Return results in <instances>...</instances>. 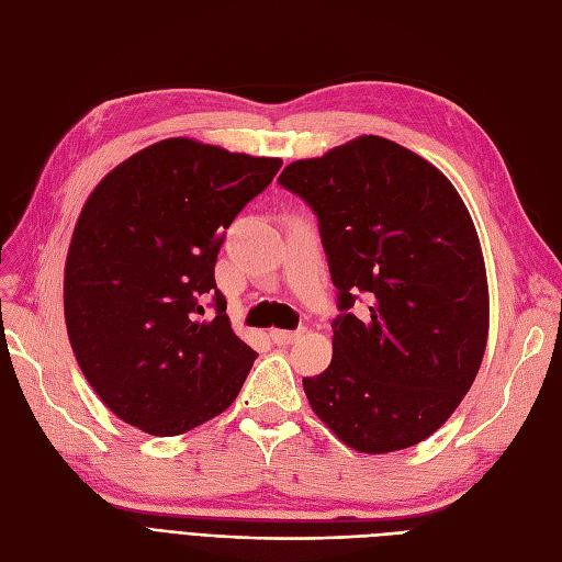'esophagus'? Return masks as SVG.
I'll list each match as a JSON object with an SVG mask.
<instances>
[{"label": "esophagus", "mask_w": 562, "mask_h": 562, "mask_svg": "<svg viewBox=\"0 0 562 562\" xmlns=\"http://www.w3.org/2000/svg\"><path fill=\"white\" fill-rule=\"evenodd\" d=\"M302 333H304V330H277V328H271V330H269V337L274 339L277 345H293L295 339L302 337Z\"/></svg>", "instance_id": "obj_1"}]
</instances>
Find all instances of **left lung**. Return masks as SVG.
I'll list each match as a JSON object with an SVG mask.
<instances>
[{
	"label": "left lung",
	"instance_id": "left-lung-1",
	"mask_svg": "<svg viewBox=\"0 0 562 562\" xmlns=\"http://www.w3.org/2000/svg\"><path fill=\"white\" fill-rule=\"evenodd\" d=\"M279 182L318 217L339 291L333 361L302 386L351 450L384 454L443 427L485 353L490 293L479 232L434 164L380 135L297 159ZM356 292L371 314H348Z\"/></svg>",
	"mask_w": 562,
	"mask_h": 562
}]
</instances>
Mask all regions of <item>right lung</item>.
Wrapping results in <instances>:
<instances>
[{
	"label": "right lung",
	"mask_w": 562,
	"mask_h": 562,
	"mask_svg": "<svg viewBox=\"0 0 562 562\" xmlns=\"http://www.w3.org/2000/svg\"><path fill=\"white\" fill-rule=\"evenodd\" d=\"M277 157L166 138L114 166L77 217L65 260L67 337L110 411L149 436L225 413L258 359L215 288L223 229L274 180ZM213 294L216 316L201 319Z\"/></svg>",
	"instance_id": "add662e5"
}]
</instances>
